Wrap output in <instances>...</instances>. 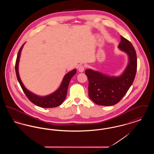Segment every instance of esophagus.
Instances as JSON below:
<instances>
[{
	"label": "esophagus",
	"instance_id": "1",
	"mask_svg": "<svg viewBox=\"0 0 154 154\" xmlns=\"http://www.w3.org/2000/svg\"><path fill=\"white\" fill-rule=\"evenodd\" d=\"M84 69H85V66H84V65H81L80 66H79V71L80 72H84Z\"/></svg>",
	"mask_w": 154,
	"mask_h": 154
}]
</instances>
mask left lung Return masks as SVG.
<instances>
[{"label": "left lung", "instance_id": "left-lung-1", "mask_svg": "<svg viewBox=\"0 0 154 154\" xmlns=\"http://www.w3.org/2000/svg\"><path fill=\"white\" fill-rule=\"evenodd\" d=\"M118 48L128 56V63L120 75H109L92 69H87L89 80L88 95L98 105L110 106L119 102L126 94L136 76L137 56L131 43L121 36Z\"/></svg>", "mask_w": 154, "mask_h": 154}]
</instances>
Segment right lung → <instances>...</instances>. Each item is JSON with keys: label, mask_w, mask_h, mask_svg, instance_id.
Segmentation results:
<instances>
[{"label": "right lung", "mask_w": 154, "mask_h": 154, "mask_svg": "<svg viewBox=\"0 0 154 154\" xmlns=\"http://www.w3.org/2000/svg\"><path fill=\"white\" fill-rule=\"evenodd\" d=\"M25 44V43L22 45L19 51L18 52L16 62H15V67L17 80L18 81L23 91L24 92L25 94L29 99L30 101L38 107H41L43 108H52V107H55L60 106V104H62V103L63 102V101L66 98L67 88L69 87L70 81L73 77V75H75V74L76 73V72H77L76 69H74L72 71L68 72L67 73L65 74V75L63 79V80L61 82L60 87L55 92H54L53 93H52L48 95L44 96L37 95L36 94L30 92L28 89H27L24 86L23 84L22 83V81L20 79V74H19L18 66H19L20 59L21 57V54L23 47Z\"/></svg>", "instance_id": "obj_1"}]
</instances>
